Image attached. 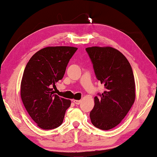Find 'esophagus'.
Segmentation results:
<instances>
[{
    "label": "esophagus",
    "instance_id": "1",
    "mask_svg": "<svg viewBox=\"0 0 157 157\" xmlns=\"http://www.w3.org/2000/svg\"><path fill=\"white\" fill-rule=\"evenodd\" d=\"M74 103L76 105H79L81 103V100H74Z\"/></svg>",
    "mask_w": 157,
    "mask_h": 157
}]
</instances>
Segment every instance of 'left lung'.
<instances>
[{
  "label": "left lung",
  "instance_id": "1",
  "mask_svg": "<svg viewBox=\"0 0 157 157\" xmlns=\"http://www.w3.org/2000/svg\"><path fill=\"white\" fill-rule=\"evenodd\" d=\"M93 64L96 78L105 91L94 97L90 112L92 124L109 130L120 124L135 101V81L132 68L122 53L111 47L86 48Z\"/></svg>",
  "mask_w": 157,
  "mask_h": 157
}]
</instances>
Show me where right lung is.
<instances>
[{
    "label": "right lung",
    "instance_id": "right-lung-1",
    "mask_svg": "<svg viewBox=\"0 0 157 157\" xmlns=\"http://www.w3.org/2000/svg\"><path fill=\"white\" fill-rule=\"evenodd\" d=\"M77 49L46 47L36 52L25 66L21 84V99L31 119L43 129H53L63 123L71 101L54 94L52 87L63 78Z\"/></svg>",
    "mask_w": 157,
    "mask_h": 157
}]
</instances>
